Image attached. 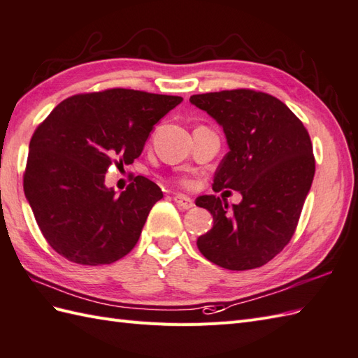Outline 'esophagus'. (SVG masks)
I'll return each mask as SVG.
<instances>
[{"label":"esophagus","mask_w":358,"mask_h":358,"mask_svg":"<svg viewBox=\"0 0 358 358\" xmlns=\"http://www.w3.org/2000/svg\"><path fill=\"white\" fill-rule=\"evenodd\" d=\"M173 199H174V202L178 203V206H179V208H182V209H191V208L194 206L193 199L188 197V196H184V194H176V196H174Z\"/></svg>","instance_id":"1"}]
</instances>
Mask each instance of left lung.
<instances>
[{
	"mask_svg": "<svg viewBox=\"0 0 358 358\" xmlns=\"http://www.w3.org/2000/svg\"><path fill=\"white\" fill-rule=\"evenodd\" d=\"M189 101L223 127L229 147L213 189L231 188L243 196L231 211L214 194L196 199L214 220L197 248L223 268L264 266L289 245L315 178L307 129L281 100L264 92H208L191 95Z\"/></svg>",
	"mask_w": 358,
	"mask_h": 358,
	"instance_id": "obj_1",
	"label": "left lung"
}]
</instances>
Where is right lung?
I'll list each match as a JSON object with an SVG mask.
<instances>
[{
    "label": "right lung",
    "mask_w": 358,
    "mask_h": 358,
    "mask_svg": "<svg viewBox=\"0 0 358 358\" xmlns=\"http://www.w3.org/2000/svg\"><path fill=\"white\" fill-rule=\"evenodd\" d=\"M178 95L113 88L73 95L34 130L24 193L48 245L85 266L110 264L132 250L161 188L136 176L120 196L104 185L112 164H132Z\"/></svg>",
    "instance_id": "add662e5"
}]
</instances>
